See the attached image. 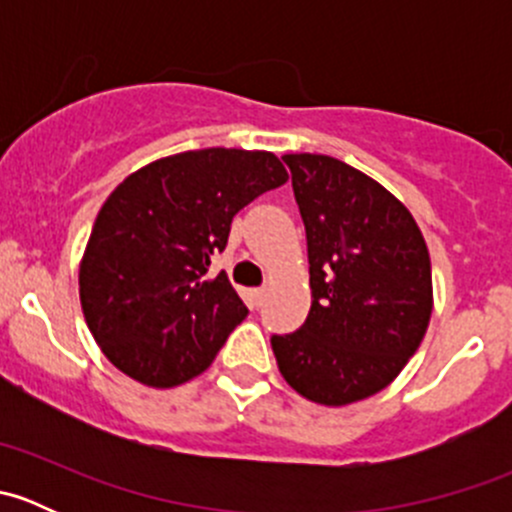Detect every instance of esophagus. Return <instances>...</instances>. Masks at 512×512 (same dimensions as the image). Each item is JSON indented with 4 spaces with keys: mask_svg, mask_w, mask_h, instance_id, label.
<instances>
[{
    "mask_svg": "<svg viewBox=\"0 0 512 512\" xmlns=\"http://www.w3.org/2000/svg\"><path fill=\"white\" fill-rule=\"evenodd\" d=\"M267 299V287H257L252 289V302H255V307H262V302Z\"/></svg>",
    "mask_w": 512,
    "mask_h": 512,
    "instance_id": "34e87169",
    "label": "esophagus"
}]
</instances>
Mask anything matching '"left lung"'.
I'll list each match as a JSON object with an SVG mask.
<instances>
[{"instance_id": "8db88e82", "label": "left lung", "mask_w": 512, "mask_h": 512, "mask_svg": "<svg viewBox=\"0 0 512 512\" xmlns=\"http://www.w3.org/2000/svg\"><path fill=\"white\" fill-rule=\"evenodd\" d=\"M307 230L312 307L270 339L277 366L314 404L379 394L416 354L433 309L431 257L414 215L384 185L317 153H287Z\"/></svg>"}]
</instances>
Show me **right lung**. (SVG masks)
I'll use <instances>...</instances> for the list:
<instances>
[{
    "label": "right lung",
    "instance_id": "1",
    "mask_svg": "<svg viewBox=\"0 0 512 512\" xmlns=\"http://www.w3.org/2000/svg\"><path fill=\"white\" fill-rule=\"evenodd\" d=\"M275 153L203 148L153 160L98 210L79 267L86 324L116 369L153 389L203 374L247 307L208 277L232 218L287 183Z\"/></svg>",
    "mask_w": 512,
    "mask_h": 512
}]
</instances>
